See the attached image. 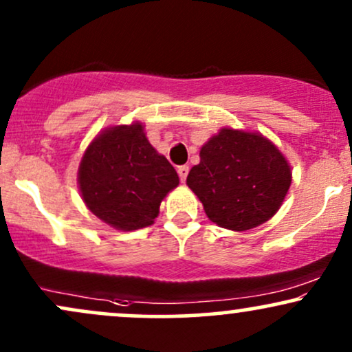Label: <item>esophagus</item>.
Wrapping results in <instances>:
<instances>
[{
	"instance_id": "1",
	"label": "esophagus",
	"mask_w": 352,
	"mask_h": 352,
	"mask_svg": "<svg viewBox=\"0 0 352 352\" xmlns=\"http://www.w3.org/2000/svg\"><path fill=\"white\" fill-rule=\"evenodd\" d=\"M188 165H180L179 168H177V173H179V177H180V182H185L187 180V175H188Z\"/></svg>"
}]
</instances>
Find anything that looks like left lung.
<instances>
[{
	"label": "left lung",
	"mask_w": 352,
	"mask_h": 352,
	"mask_svg": "<svg viewBox=\"0 0 352 352\" xmlns=\"http://www.w3.org/2000/svg\"><path fill=\"white\" fill-rule=\"evenodd\" d=\"M187 185L220 227L245 232L270 220L292 185L285 157L263 135L221 129L200 151Z\"/></svg>",
	"instance_id": "8db88e82"
}]
</instances>
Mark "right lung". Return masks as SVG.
<instances>
[{
	"mask_svg": "<svg viewBox=\"0 0 352 352\" xmlns=\"http://www.w3.org/2000/svg\"><path fill=\"white\" fill-rule=\"evenodd\" d=\"M177 185L175 168L148 144L140 124L102 132L79 165V187L87 208L125 232L152 225L160 201Z\"/></svg>",
	"mask_w": 352,
	"mask_h": 352,
	"instance_id": "right-lung-1",
	"label": "right lung"
}]
</instances>
